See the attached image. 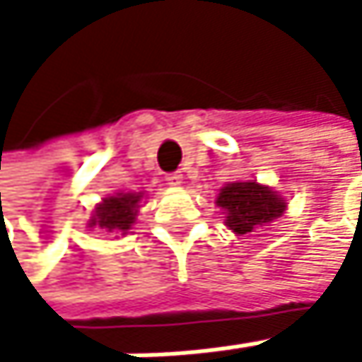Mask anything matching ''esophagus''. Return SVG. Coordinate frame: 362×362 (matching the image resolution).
<instances>
[{
	"mask_svg": "<svg viewBox=\"0 0 362 362\" xmlns=\"http://www.w3.org/2000/svg\"><path fill=\"white\" fill-rule=\"evenodd\" d=\"M167 185L169 187H180V185H182V173H180V171H173V173H167Z\"/></svg>",
	"mask_w": 362,
	"mask_h": 362,
	"instance_id": "esophagus-1",
	"label": "esophagus"
}]
</instances>
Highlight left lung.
<instances>
[{
  "label": "left lung",
  "mask_w": 362,
  "mask_h": 362,
  "mask_svg": "<svg viewBox=\"0 0 362 362\" xmlns=\"http://www.w3.org/2000/svg\"><path fill=\"white\" fill-rule=\"evenodd\" d=\"M217 206L226 213V226L234 234H250L282 217L286 211L284 197L256 180L230 182L217 195Z\"/></svg>",
  "instance_id": "obj_1"
}]
</instances>
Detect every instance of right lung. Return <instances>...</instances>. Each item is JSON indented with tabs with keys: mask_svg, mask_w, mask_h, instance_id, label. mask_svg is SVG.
Masks as SVG:
<instances>
[{
	"mask_svg": "<svg viewBox=\"0 0 362 362\" xmlns=\"http://www.w3.org/2000/svg\"><path fill=\"white\" fill-rule=\"evenodd\" d=\"M141 197L143 193H117L104 197L102 204L95 206L88 226L102 228L112 234H128V230L136 221Z\"/></svg>",
	"mask_w": 362,
	"mask_h": 362,
	"instance_id": "right-lung-1",
	"label": "right lung"
}]
</instances>
